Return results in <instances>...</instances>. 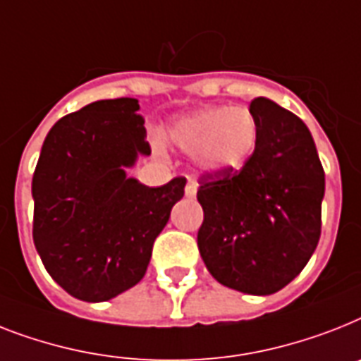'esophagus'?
<instances>
[{"mask_svg": "<svg viewBox=\"0 0 361 361\" xmlns=\"http://www.w3.org/2000/svg\"><path fill=\"white\" fill-rule=\"evenodd\" d=\"M196 190H198V185H196V181H190L189 180V183H187V187H185V195L187 196H195Z\"/></svg>", "mask_w": 361, "mask_h": 361, "instance_id": "obj_1", "label": "esophagus"}]
</instances>
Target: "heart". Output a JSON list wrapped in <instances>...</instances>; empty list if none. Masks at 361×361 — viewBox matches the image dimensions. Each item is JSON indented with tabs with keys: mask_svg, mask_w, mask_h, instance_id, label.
<instances>
[{
	"mask_svg": "<svg viewBox=\"0 0 361 361\" xmlns=\"http://www.w3.org/2000/svg\"><path fill=\"white\" fill-rule=\"evenodd\" d=\"M257 122L245 107H211L176 120L166 131L171 145L195 154L206 172L239 171L257 145Z\"/></svg>",
	"mask_w": 361,
	"mask_h": 361,
	"instance_id": "1",
	"label": "heart"
}]
</instances>
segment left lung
Wrapping results in <instances>:
<instances>
[{
  "label": "left lung",
  "mask_w": 361,
  "mask_h": 361,
  "mask_svg": "<svg viewBox=\"0 0 361 361\" xmlns=\"http://www.w3.org/2000/svg\"><path fill=\"white\" fill-rule=\"evenodd\" d=\"M257 145L241 171L206 172L198 250L222 286L272 295L300 274L321 237L324 171L302 120L267 98L250 102Z\"/></svg>",
  "instance_id": "left-lung-1"
}]
</instances>
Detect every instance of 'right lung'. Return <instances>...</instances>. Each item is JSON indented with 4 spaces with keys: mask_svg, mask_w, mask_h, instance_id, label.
I'll list each match as a JSON object with an SVG mask.
<instances>
[{
    "mask_svg": "<svg viewBox=\"0 0 361 361\" xmlns=\"http://www.w3.org/2000/svg\"><path fill=\"white\" fill-rule=\"evenodd\" d=\"M139 99H99L59 120L33 174V241L46 271L85 302H104L145 276L155 237L185 178L146 187L126 176L150 155Z\"/></svg>",
    "mask_w": 361,
    "mask_h": 361,
    "instance_id": "add662e5",
    "label": "right lung"
}]
</instances>
